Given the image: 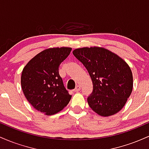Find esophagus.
Wrapping results in <instances>:
<instances>
[{"label":"esophagus","instance_id":"esophagus-1","mask_svg":"<svg viewBox=\"0 0 149 149\" xmlns=\"http://www.w3.org/2000/svg\"><path fill=\"white\" fill-rule=\"evenodd\" d=\"M80 85H77V86L76 87V88L74 89V92H79L80 90Z\"/></svg>","mask_w":149,"mask_h":149}]
</instances>
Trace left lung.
Masks as SVG:
<instances>
[{
    "label": "left lung",
    "mask_w": 149,
    "mask_h": 149,
    "mask_svg": "<svg viewBox=\"0 0 149 149\" xmlns=\"http://www.w3.org/2000/svg\"><path fill=\"white\" fill-rule=\"evenodd\" d=\"M73 54L91 77L93 90L88 97L90 107L102 116L120 111L132 91V73L127 63L103 47L78 48Z\"/></svg>",
    "instance_id": "1"
}]
</instances>
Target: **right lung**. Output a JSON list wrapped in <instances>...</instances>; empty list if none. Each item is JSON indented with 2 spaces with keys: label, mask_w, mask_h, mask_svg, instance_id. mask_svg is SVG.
<instances>
[{
  "label": "right lung",
  "mask_w": 149,
  "mask_h": 149,
  "mask_svg": "<svg viewBox=\"0 0 149 149\" xmlns=\"http://www.w3.org/2000/svg\"><path fill=\"white\" fill-rule=\"evenodd\" d=\"M71 51V47H64L46 49L31 59L22 71L24 95L36 110L46 115L60 111L71 100L59 73V65Z\"/></svg>",
  "instance_id": "1"
}]
</instances>
